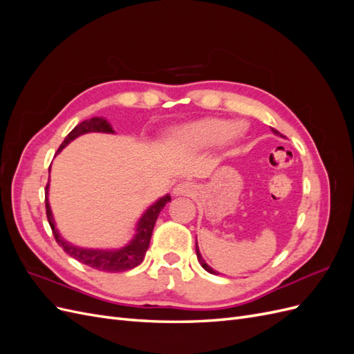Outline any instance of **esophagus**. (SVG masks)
Here are the masks:
<instances>
[{"mask_svg": "<svg viewBox=\"0 0 354 354\" xmlns=\"http://www.w3.org/2000/svg\"><path fill=\"white\" fill-rule=\"evenodd\" d=\"M196 186L190 181H180L174 187H173V195L174 196H192L195 195Z\"/></svg>", "mask_w": 354, "mask_h": 354, "instance_id": "1", "label": "esophagus"}]
</instances>
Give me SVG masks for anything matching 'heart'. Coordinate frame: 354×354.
I'll return each mask as SVG.
<instances>
[{
	"label": "heart",
	"instance_id": "obj_1",
	"mask_svg": "<svg viewBox=\"0 0 354 354\" xmlns=\"http://www.w3.org/2000/svg\"><path fill=\"white\" fill-rule=\"evenodd\" d=\"M242 133L243 125L238 121L229 122L221 118H203L178 127L173 133V138L181 147L202 151L217 143L229 146L236 142Z\"/></svg>",
	"mask_w": 354,
	"mask_h": 354
}]
</instances>
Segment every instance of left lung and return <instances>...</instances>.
<instances>
[{
  "instance_id": "left-lung-1",
  "label": "left lung",
  "mask_w": 354,
  "mask_h": 354,
  "mask_svg": "<svg viewBox=\"0 0 354 354\" xmlns=\"http://www.w3.org/2000/svg\"><path fill=\"white\" fill-rule=\"evenodd\" d=\"M272 131L276 134V136H281V133L279 131H276V130H273L272 128ZM196 257H198V261H199V264L203 267V269H205L208 273H211V274H218V272L217 270H214L211 266H208L207 264V261L202 259V255H201V252H199V248H198V242H196Z\"/></svg>"
}]
</instances>
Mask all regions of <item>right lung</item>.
<instances>
[{
	"label": "right lung",
	"instance_id": "1",
	"mask_svg": "<svg viewBox=\"0 0 354 354\" xmlns=\"http://www.w3.org/2000/svg\"><path fill=\"white\" fill-rule=\"evenodd\" d=\"M87 133L115 134L112 125L106 121L104 118L94 116L91 120L82 121L81 124H78L73 128V130L66 136L65 140H63V143L60 145L57 153L62 152V149H65L71 142L75 140V138ZM48 186L50 185H47L46 187V211H47V218L50 223V227L53 230V234H55L56 238V242L62 246L63 251L72 257V259L78 260L80 263L93 267V269L100 270V272H125V270L134 269V267H137L143 261L146 251L149 248V243H151L152 232H153L159 212L162 211V208L171 201V196L168 194L155 201L152 205L142 214V217L138 218L131 241L125 243L124 246H121V248H115V250L82 248V246L73 245L68 242L65 238L60 236V233L56 227L55 217H53L51 207H50Z\"/></svg>",
	"mask_w": 354,
	"mask_h": 354
}]
</instances>
